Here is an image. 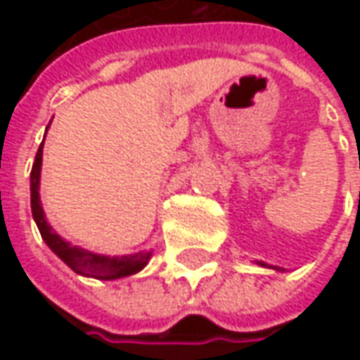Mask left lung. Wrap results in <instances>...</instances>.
Wrapping results in <instances>:
<instances>
[{
    "label": "left lung",
    "instance_id": "8db88e82",
    "mask_svg": "<svg viewBox=\"0 0 360 360\" xmlns=\"http://www.w3.org/2000/svg\"><path fill=\"white\" fill-rule=\"evenodd\" d=\"M262 266H264V264H262Z\"/></svg>",
    "mask_w": 360,
    "mask_h": 360
}]
</instances>
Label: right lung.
Instances as JSON below:
<instances>
[{
  "label": "right lung",
  "mask_w": 360,
  "mask_h": 360,
  "mask_svg": "<svg viewBox=\"0 0 360 360\" xmlns=\"http://www.w3.org/2000/svg\"><path fill=\"white\" fill-rule=\"evenodd\" d=\"M41 156H44V142L39 144V150L35 154L34 168H32V214H34L35 224L39 229L41 238L46 240L49 248L56 255L62 258L63 262L70 269L84 274V276H94V278H102V281H112V278H122V276H130L134 272L142 270L150 260V252H138L130 256H102L88 252L84 248L72 246L70 242L62 240L44 216L41 200H39V170H41Z\"/></svg>",
  "instance_id": "right-lung-1"
}]
</instances>
